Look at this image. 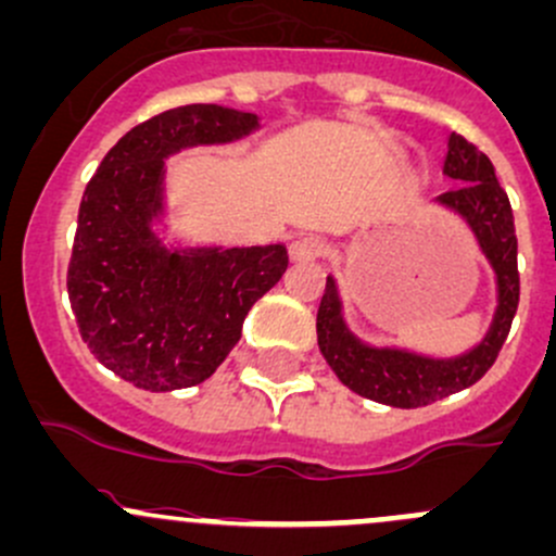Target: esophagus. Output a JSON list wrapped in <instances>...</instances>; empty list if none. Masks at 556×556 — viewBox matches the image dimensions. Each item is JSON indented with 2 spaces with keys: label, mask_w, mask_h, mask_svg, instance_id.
<instances>
[{
  "label": "esophagus",
  "mask_w": 556,
  "mask_h": 556,
  "mask_svg": "<svg viewBox=\"0 0 556 556\" xmlns=\"http://www.w3.org/2000/svg\"><path fill=\"white\" fill-rule=\"evenodd\" d=\"M325 250L323 239L314 237V233H301V237H295L293 242H290V258L293 261H314L319 258Z\"/></svg>",
  "instance_id": "1"
}]
</instances>
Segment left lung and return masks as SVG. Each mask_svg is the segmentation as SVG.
I'll list each match as a JSON object with an SVG mask.
<instances>
[{
    "label": "left lung",
    "instance_id": "8db88e82",
    "mask_svg": "<svg viewBox=\"0 0 556 556\" xmlns=\"http://www.w3.org/2000/svg\"><path fill=\"white\" fill-rule=\"evenodd\" d=\"M442 173L458 180V186L434 202L466 220L495 274L493 323L477 346L458 356H426L410 349L370 346L349 330L336 277L330 274L317 312L319 352L343 386L381 405L424 407L469 389L493 367L517 314V233L509 197L495 178L493 162L464 136L450 132Z\"/></svg>",
    "mask_w": 556,
    "mask_h": 556
}]
</instances>
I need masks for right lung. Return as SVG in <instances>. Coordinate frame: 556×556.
Masks as SVG:
<instances>
[{"label":"right lung","instance_id":"obj_1","mask_svg":"<svg viewBox=\"0 0 556 556\" xmlns=\"http://www.w3.org/2000/svg\"><path fill=\"white\" fill-rule=\"evenodd\" d=\"M258 116L178 106L116 140L87 184L68 263V301L92 356L146 391L202 383L229 356L253 303L288 268L285 244H165V160L250 136Z\"/></svg>","mask_w":556,"mask_h":556}]
</instances>
